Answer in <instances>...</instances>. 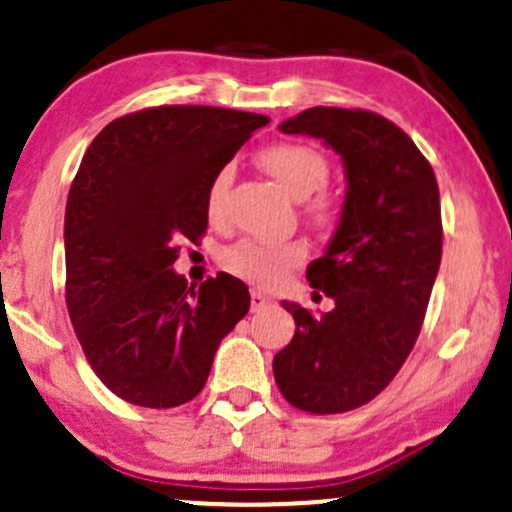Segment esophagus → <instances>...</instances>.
<instances>
[{"label":"esophagus","instance_id":"34e87169","mask_svg":"<svg viewBox=\"0 0 512 512\" xmlns=\"http://www.w3.org/2000/svg\"><path fill=\"white\" fill-rule=\"evenodd\" d=\"M272 305H274V298L272 296H267V293L260 291V289H252V293H250L252 313H260V310L272 308Z\"/></svg>","mask_w":512,"mask_h":512}]
</instances>
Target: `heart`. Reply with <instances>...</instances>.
I'll list each match as a JSON object with an SVG mask.
<instances>
[{
    "mask_svg": "<svg viewBox=\"0 0 512 512\" xmlns=\"http://www.w3.org/2000/svg\"><path fill=\"white\" fill-rule=\"evenodd\" d=\"M260 163L269 175L279 180V185L293 199H308L325 187L330 178V163L322 151L301 142H279L262 149ZM228 185H231V166H223L211 180L207 192V211L216 216L223 207ZM327 199L317 197L313 202L315 214H327ZM305 257L301 243H262V240H243L236 248L228 250L226 264L233 274L257 281V284H274L286 269L298 264Z\"/></svg>",
    "mask_w": 512,
    "mask_h": 512,
    "instance_id": "1",
    "label": "heart"
}]
</instances>
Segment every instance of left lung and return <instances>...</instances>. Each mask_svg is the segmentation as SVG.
<instances>
[{"label":"left lung","mask_w":512,"mask_h":512,"mask_svg":"<svg viewBox=\"0 0 512 512\" xmlns=\"http://www.w3.org/2000/svg\"><path fill=\"white\" fill-rule=\"evenodd\" d=\"M279 129L322 139L342 158L346 195L325 255L305 274L334 308L281 303L296 334L274 356V380L293 407L339 414L380 395L414 349L443 248L438 182L407 134L368 110L320 105Z\"/></svg>","instance_id":"8db88e82"}]
</instances>
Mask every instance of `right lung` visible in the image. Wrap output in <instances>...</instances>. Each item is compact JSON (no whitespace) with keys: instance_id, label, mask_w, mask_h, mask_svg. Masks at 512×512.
<instances>
[{"instance_id":"right-lung-1","label":"right lung","mask_w":512,"mask_h":512,"mask_svg":"<svg viewBox=\"0 0 512 512\" xmlns=\"http://www.w3.org/2000/svg\"><path fill=\"white\" fill-rule=\"evenodd\" d=\"M267 115L163 105L117 117L81 158L64 214L67 310L108 390L170 409L209 378L250 291L221 272L199 289L175 272V243L207 231V192Z\"/></svg>"}]
</instances>
